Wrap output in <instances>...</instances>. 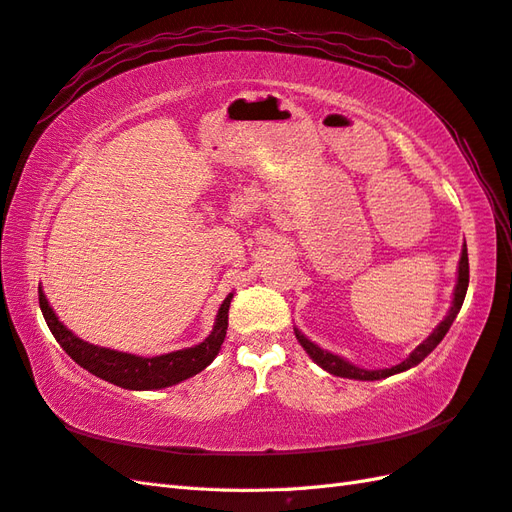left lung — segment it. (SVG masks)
Listing matches in <instances>:
<instances>
[{"label":"left lung","mask_w":512,"mask_h":512,"mask_svg":"<svg viewBox=\"0 0 512 512\" xmlns=\"http://www.w3.org/2000/svg\"><path fill=\"white\" fill-rule=\"evenodd\" d=\"M467 288H469V255H467V244H465V246H462V253H460L454 299H451V307H449L447 316L434 327L432 334L427 336L419 344V347L408 355L406 360L399 362L397 366H390V368H377V371H368V368H360L358 364H353L349 360L340 358V355H336V353H331V351H327L323 347H318L316 342H312L305 334H301V331L296 329V327H294V336H296V340L301 342V347L305 349L307 355H310L312 362H316L320 368H325V371L331 373V375L347 377V379H360V382H375V379H386L390 375H397V373L408 371V368H412V366H417L419 362H423L427 355H430L438 347V342L445 338L451 323H454L458 312H460L462 301H465V296H467Z\"/></svg>","instance_id":"1"}]
</instances>
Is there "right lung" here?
<instances>
[{"instance_id":"right-lung-1","label":"right lung","mask_w":512,"mask_h":512,"mask_svg":"<svg viewBox=\"0 0 512 512\" xmlns=\"http://www.w3.org/2000/svg\"><path fill=\"white\" fill-rule=\"evenodd\" d=\"M231 299L233 292H229L227 299L222 301L211 334L202 342L181 351L154 355V358H141V355L98 347V344H91L78 338L74 331L67 329L61 320H58L50 303H47L43 290L39 288V305L43 318L56 342L63 347V351L91 375L126 390H161L174 384H181L185 379L194 377L196 373L205 371V368L216 360L222 342L227 338Z\"/></svg>"}]
</instances>
